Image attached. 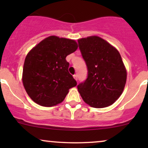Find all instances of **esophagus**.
<instances>
[{
  "label": "esophagus",
  "instance_id": "1",
  "mask_svg": "<svg viewBox=\"0 0 148 148\" xmlns=\"http://www.w3.org/2000/svg\"><path fill=\"white\" fill-rule=\"evenodd\" d=\"M73 77H74V79H75L76 81H77V79H78V76H77V74L74 75Z\"/></svg>",
  "mask_w": 148,
  "mask_h": 148
}]
</instances>
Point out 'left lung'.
Segmentation results:
<instances>
[{"instance_id": "8db88e82", "label": "left lung", "mask_w": 148, "mask_h": 148, "mask_svg": "<svg viewBox=\"0 0 148 148\" xmlns=\"http://www.w3.org/2000/svg\"><path fill=\"white\" fill-rule=\"evenodd\" d=\"M77 42L88 69L86 80L77 86L81 96L94 108L110 106L122 94L126 84L127 71L120 53L98 36Z\"/></svg>"}]
</instances>
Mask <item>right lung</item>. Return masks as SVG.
Returning <instances> with one entry per match:
<instances>
[{"label": "right lung", "instance_id": "1", "mask_svg": "<svg viewBox=\"0 0 148 148\" xmlns=\"http://www.w3.org/2000/svg\"><path fill=\"white\" fill-rule=\"evenodd\" d=\"M77 48L73 40L51 36L30 50L24 62L22 81L34 102L43 106H55L76 86L66 57Z\"/></svg>", "mask_w": 148, "mask_h": 148}]
</instances>
